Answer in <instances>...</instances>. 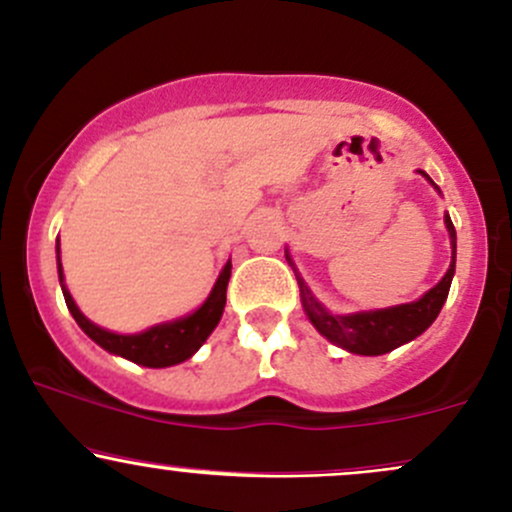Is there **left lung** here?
<instances>
[{"instance_id":"obj_1","label":"left lung","mask_w":512,"mask_h":512,"mask_svg":"<svg viewBox=\"0 0 512 512\" xmlns=\"http://www.w3.org/2000/svg\"><path fill=\"white\" fill-rule=\"evenodd\" d=\"M445 226H448L452 245V262L448 274H445L424 298H419V301L414 303L395 305V308L385 310H370V313L334 317L315 301L313 293L308 291V286H305L301 276H298L303 308L305 313H308L310 322L315 325V330L325 334L330 342L342 346V349L361 356L387 354V351L411 342V339L428 330L431 322L438 317L440 308H443L445 298H448L452 274H455V226H452L450 216H445Z\"/></svg>"}]
</instances>
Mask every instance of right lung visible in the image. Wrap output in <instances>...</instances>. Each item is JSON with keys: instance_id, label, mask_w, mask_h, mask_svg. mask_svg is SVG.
Listing matches in <instances>:
<instances>
[{"instance_id": "1", "label": "right lung", "mask_w": 512, "mask_h": 512, "mask_svg": "<svg viewBox=\"0 0 512 512\" xmlns=\"http://www.w3.org/2000/svg\"><path fill=\"white\" fill-rule=\"evenodd\" d=\"M57 272H60L62 281L60 238H57ZM228 279H231V262H226V267H223V272L219 274V279H216L214 289H211L209 298L204 301L202 308L195 310L192 315L182 317V320L156 325L142 334H115L101 330V327H96L91 320H86V317L81 315V310L76 308V303L72 301V296H69V291L64 289V284L62 293L64 301H67L69 313H72L74 320L79 322L81 330H84L93 342L101 344L105 351L129 358V361L139 363V366L166 368L187 361L199 346L207 342V337L214 332V327L219 325L223 305H226Z\"/></svg>"}]
</instances>
